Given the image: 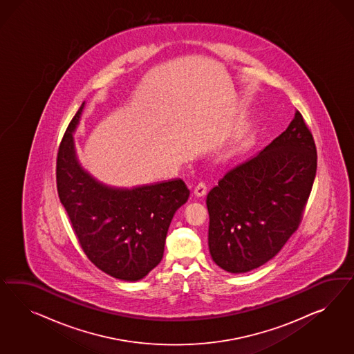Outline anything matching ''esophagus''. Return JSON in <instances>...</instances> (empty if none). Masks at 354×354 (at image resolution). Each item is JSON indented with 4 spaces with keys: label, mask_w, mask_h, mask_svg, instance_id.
I'll list each match as a JSON object with an SVG mask.
<instances>
[{
    "label": "esophagus",
    "mask_w": 354,
    "mask_h": 354,
    "mask_svg": "<svg viewBox=\"0 0 354 354\" xmlns=\"http://www.w3.org/2000/svg\"><path fill=\"white\" fill-rule=\"evenodd\" d=\"M207 192V187H206V184L204 182L198 183L196 187H194V196H197V197H204L205 194Z\"/></svg>",
    "instance_id": "obj_1"
}]
</instances>
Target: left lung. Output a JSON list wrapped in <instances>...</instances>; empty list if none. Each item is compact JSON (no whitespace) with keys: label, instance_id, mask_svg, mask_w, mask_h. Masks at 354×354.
<instances>
[{"label":"left lung","instance_id":"obj_1","mask_svg":"<svg viewBox=\"0 0 354 354\" xmlns=\"http://www.w3.org/2000/svg\"><path fill=\"white\" fill-rule=\"evenodd\" d=\"M315 172V142L297 110L284 132L207 194L215 263L240 274L275 257L300 225Z\"/></svg>","mask_w":354,"mask_h":354}]
</instances>
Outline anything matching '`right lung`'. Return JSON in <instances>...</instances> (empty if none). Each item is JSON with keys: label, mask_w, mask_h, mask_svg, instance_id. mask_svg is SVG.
<instances>
[{"label": "right lung", "mask_w": 354, "mask_h": 354, "mask_svg": "<svg viewBox=\"0 0 354 354\" xmlns=\"http://www.w3.org/2000/svg\"><path fill=\"white\" fill-rule=\"evenodd\" d=\"M83 107L84 102L59 144L58 196L89 261L113 278L136 281L161 262L172 216L189 189L182 179L131 189L98 182L76 158L73 132Z\"/></svg>", "instance_id": "1"}]
</instances>
